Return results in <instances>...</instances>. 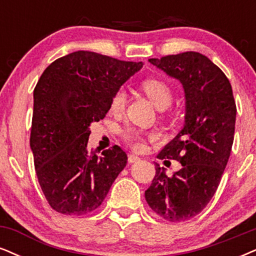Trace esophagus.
I'll list each match as a JSON object with an SVG mask.
<instances>
[{"label":"esophagus","instance_id":"esophagus-1","mask_svg":"<svg viewBox=\"0 0 256 256\" xmlns=\"http://www.w3.org/2000/svg\"><path fill=\"white\" fill-rule=\"evenodd\" d=\"M139 160H140V158H139L138 156H136V154H128V162H130V163H136V162H138Z\"/></svg>","mask_w":256,"mask_h":256}]
</instances>
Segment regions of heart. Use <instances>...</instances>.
Instances as JSON below:
<instances>
[{
	"label": "heart",
	"mask_w": 256,
	"mask_h": 256,
	"mask_svg": "<svg viewBox=\"0 0 256 256\" xmlns=\"http://www.w3.org/2000/svg\"><path fill=\"white\" fill-rule=\"evenodd\" d=\"M142 88L145 92L148 98L152 100L154 105L158 108L163 110L170 106L171 102H172V90L171 87L168 85L166 82H162L160 79H146L142 84ZM126 104V93L124 90H118L112 96L111 100V108L112 112H120L122 108H125ZM122 137H124L125 142L130 145L132 150L134 151H142L145 148V142L146 138L154 139L156 136L148 134V137L143 132L137 130L134 128H128L122 132Z\"/></svg>",
	"instance_id": "1"
}]
</instances>
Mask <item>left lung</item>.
Returning <instances> with one entry per match:
<instances>
[{
	"label": "left lung",
	"instance_id": "1",
	"mask_svg": "<svg viewBox=\"0 0 256 256\" xmlns=\"http://www.w3.org/2000/svg\"><path fill=\"white\" fill-rule=\"evenodd\" d=\"M148 62L183 85L186 120L157 156L178 160L182 169L168 177L166 169L156 163L145 200L166 221H188L214 196L230 156L236 119L232 85L212 60L197 52L148 59Z\"/></svg>",
	"mask_w": 256,
	"mask_h": 256
}]
</instances>
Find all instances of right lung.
I'll return each instance as SVG.
<instances>
[{
	"instance_id": "add662e5",
	"label": "right lung",
	"mask_w": 256,
	"mask_h": 256,
	"mask_svg": "<svg viewBox=\"0 0 256 256\" xmlns=\"http://www.w3.org/2000/svg\"><path fill=\"white\" fill-rule=\"evenodd\" d=\"M143 62L78 50L44 70L34 88L30 148L50 206L64 215L96 210L126 166L118 145L87 150L90 125L106 116L112 96Z\"/></svg>"
}]
</instances>
